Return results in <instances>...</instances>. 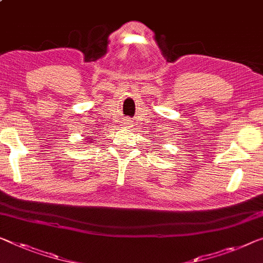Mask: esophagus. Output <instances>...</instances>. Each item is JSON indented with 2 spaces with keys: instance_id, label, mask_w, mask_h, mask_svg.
Masks as SVG:
<instances>
[{
  "instance_id": "esophagus-1",
  "label": "esophagus",
  "mask_w": 263,
  "mask_h": 263,
  "mask_svg": "<svg viewBox=\"0 0 263 263\" xmlns=\"http://www.w3.org/2000/svg\"><path fill=\"white\" fill-rule=\"evenodd\" d=\"M125 124H126V125H128V124H130V123H128V120H126V121H125Z\"/></svg>"
}]
</instances>
